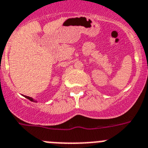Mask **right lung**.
<instances>
[{"label":"right lung","instance_id":"obj_1","mask_svg":"<svg viewBox=\"0 0 148 148\" xmlns=\"http://www.w3.org/2000/svg\"><path fill=\"white\" fill-rule=\"evenodd\" d=\"M25 97H26V98H27V99H28L29 100H31V101H33V102H34V99H32V98H31V97H27V96H25Z\"/></svg>","mask_w":148,"mask_h":148}]
</instances>
